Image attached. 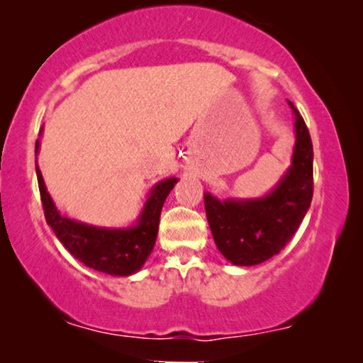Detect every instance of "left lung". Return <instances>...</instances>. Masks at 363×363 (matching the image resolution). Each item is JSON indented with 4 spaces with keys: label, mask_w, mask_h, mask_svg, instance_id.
<instances>
[{
    "label": "left lung",
    "mask_w": 363,
    "mask_h": 363,
    "mask_svg": "<svg viewBox=\"0 0 363 363\" xmlns=\"http://www.w3.org/2000/svg\"><path fill=\"white\" fill-rule=\"evenodd\" d=\"M296 116L292 163L269 195L256 200H218L205 193V210L218 250L236 266L261 264L277 255L304 220L314 193L312 140L304 118Z\"/></svg>",
    "instance_id": "1"
}]
</instances>
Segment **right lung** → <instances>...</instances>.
I'll use <instances>...</instances> for the list:
<instances>
[{
  "label": "right lung",
  "mask_w": 363,
  "mask_h": 363,
  "mask_svg": "<svg viewBox=\"0 0 363 363\" xmlns=\"http://www.w3.org/2000/svg\"><path fill=\"white\" fill-rule=\"evenodd\" d=\"M38 148L39 142H36V153ZM36 175L44 216L57 240L87 267L111 276H130L145 264L147 257L155 246L163 203L178 182V178L158 182L152 188L137 225L111 230V228L86 225L62 216L48 193L41 170L38 167Z\"/></svg>",
  "instance_id": "right-lung-1"
}]
</instances>
